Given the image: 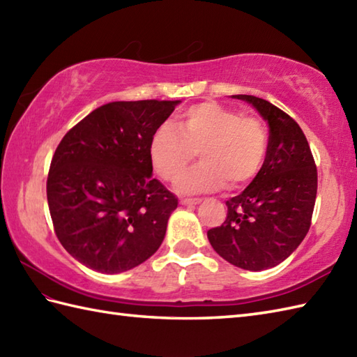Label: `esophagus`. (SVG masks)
<instances>
[{
	"instance_id": "1",
	"label": "esophagus",
	"mask_w": 357,
	"mask_h": 357,
	"mask_svg": "<svg viewBox=\"0 0 357 357\" xmlns=\"http://www.w3.org/2000/svg\"><path fill=\"white\" fill-rule=\"evenodd\" d=\"M183 206H196V204H199L201 199L199 198H183L179 201Z\"/></svg>"
}]
</instances>
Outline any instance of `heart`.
I'll list each match as a JSON object with an SVG mask.
<instances>
[{"label":"heart","mask_w":357,"mask_h":357,"mask_svg":"<svg viewBox=\"0 0 357 357\" xmlns=\"http://www.w3.org/2000/svg\"><path fill=\"white\" fill-rule=\"evenodd\" d=\"M268 135L261 119L215 101L190 105L174 121L159 126L150 139L149 158L159 178L178 183L195 161L201 165L181 181L184 192H211L253 181L267 156Z\"/></svg>","instance_id":"heart-1"}]
</instances>
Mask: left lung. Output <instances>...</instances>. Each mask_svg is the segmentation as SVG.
<instances>
[{"instance_id":"left-lung-1","label":"left lung","mask_w":357,"mask_h":357,"mask_svg":"<svg viewBox=\"0 0 357 357\" xmlns=\"http://www.w3.org/2000/svg\"><path fill=\"white\" fill-rule=\"evenodd\" d=\"M255 105L270 127L267 156L244 192L225 202L222 225L207 231L211 247L239 268L259 271L285 261L312 225L317 169L304 132L276 105L234 95Z\"/></svg>"}]
</instances>
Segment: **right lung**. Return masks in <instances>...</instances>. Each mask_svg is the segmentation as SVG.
Returning a JSON list of instances; mask_svg holds the SVG:
<instances>
[{"label": "right lung", "instance_id": "1", "mask_svg": "<svg viewBox=\"0 0 357 357\" xmlns=\"http://www.w3.org/2000/svg\"><path fill=\"white\" fill-rule=\"evenodd\" d=\"M178 102H109L58 144L47 176L53 230L86 267L127 271L162 244L178 198L151 178L149 146Z\"/></svg>", "mask_w": 357, "mask_h": 357}]
</instances>
